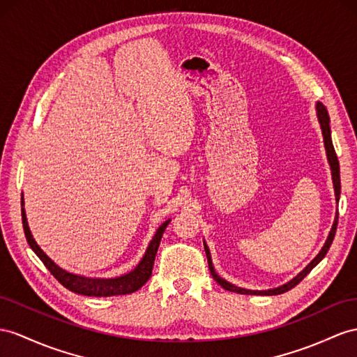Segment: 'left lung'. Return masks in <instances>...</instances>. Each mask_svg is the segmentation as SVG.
<instances>
[{
  "mask_svg": "<svg viewBox=\"0 0 357 357\" xmlns=\"http://www.w3.org/2000/svg\"><path fill=\"white\" fill-rule=\"evenodd\" d=\"M317 116H318V122H319V126H321V132H323V139H324V148H326V153H327V160H328V164H331V169H332V179H333V188H335V197H336V202L340 200V195H341V178H340V161H337V157H336V152H335V148H333V143H332V135H331V119H328V113L326 107L321 104V102H317ZM336 226H337V213H336V217H335V222H333V226L331 232H328V236L327 240L323 245V249L319 250V253L317 255V257L312 259V262L309 264V266L298 273L297 276L289 280L288 283H285V285L282 287H278V288H273V289H267V291H252V289H244V288H240V287H235L232 285V283H229L227 280H225L223 278L218 276V274L215 273L214 270V266H213V259H211V253H209V249L206 243L204 241V248H205V253H206V258H208V267H209V271H211V276L214 278V280L220 285L222 288H225L226 291H231V292H238V294H252V296H278V294H283V292L289 291L291 288H294L297 283H300L301 280H303L307 274L310 273V270H312L317 264L321 261L326 253L328 252V249H331L332 245V241L335 238V232H336Z\"/></svg>",
  "mask_w": 357,
  "mask_h": 357,
  "instance_id": "left-lung-1",
  "label": "left lung"
}]
</instances>
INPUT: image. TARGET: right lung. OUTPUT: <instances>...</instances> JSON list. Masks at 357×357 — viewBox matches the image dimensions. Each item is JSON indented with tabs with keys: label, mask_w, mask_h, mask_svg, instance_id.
Masks as SVG:
<instances>
[{
	"label": "right lung",
	"mask_w": 357,
	"mask_h": 357,
	"mask_svg": "<svg viewBox=\"0 0 357 357\" xmlns=\"http://www.w3.org/2000/svg\"><path fill=\"white\" fill-rule=\"evenodd\" d=\"M22 206H24V200H22ZM169 223H170V220L164 222L158 227L157 232H155V235H153L152 241L148 245V249H146L144 257L139 262V266H137L132 271H130L128 274H123V276L112 278V279L84 278V276H78V274L69 273L66 270L60 268L56 262H54L51 258H48V255L39 248L38 243L34 241L33 235L30 232L29 222H26L25 209L22 208V226H24L25 238H26V241H29L33 252L38 255L39 259L45 264V267L51 271L52 276L56 278L63 287L68 288L72 292H77V294H83V296H89V297L123 296V294H131V292L140 289L152 276L155 255H157L161 236H162L164 231H166Z\"/></svg>",
	"instance_id": "obj_1"
}]
</instances>
